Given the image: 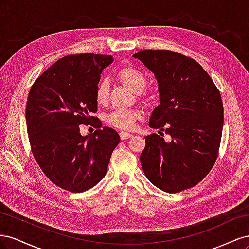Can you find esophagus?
I'll return each mask as SVG.
<instances>
[{"label": "esophagus", "mask_w": 249, "mask_h": 249, "mask_svg": "<svg viewBox=\"0 0 249 249\" xmlns=\"http://www.w3.org/2000/svg\"><path fill=\"white\" fill-rule=\"evenodd\" d=\"M119 136H120V139H122V140H125L127 138H131L133 135L130 134V133H127V132H120Z\"/></svg>", "instance_id": "esophagus-1"}]
</instances>
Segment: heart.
Here are the masks:
<instances>
[{"label":"heart","mask_w":249,"mask_h":249,"mask_svg":"<svg viewBox=\"0 0 249 249\" xmlns=\"http://www.w3.org/2000/svg\"><path fill=\"white\" fill-rule=\"evenodd\" d=\"M116 76L118 80L130 88L134 92L142 91L146 86V74L134 66H124L120 69ZM109 83L106 80L101 81L95 88V101L99 105H106L109 101ZM142 117L139 110L117 109L107 115L106 122L108 124L120 130H131L137 120Z\"/></svg>","instance_id":"heart-1"}]
</instances>
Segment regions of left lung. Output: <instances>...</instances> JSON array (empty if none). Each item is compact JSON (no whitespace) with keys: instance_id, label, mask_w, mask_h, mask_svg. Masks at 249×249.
<instances>
[{"instance_id":"1","label":"left lung","mask_w":249,"mask_h":249,"mask_svg":"<svg viewBox=\"0 0 249 249\" xmlns=\"http://www.w3.org/2000/svg\"><path fill=\"white\" fill-rule=\"evenodd\" d=\"M133 57L154 72L159 84L160 105L149 126L171 137L168 143L155 133L145 137L142 169L165 192L189 189L206 178L218 157L223 126L219 90L199 63L179 53L143 50Z\"/></svg>"}]
</instances>
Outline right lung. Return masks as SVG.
I'll return each mask as SVG.
<instances>
[{"mask_svg": "<svg viewBox=\"0 0 249 249\" xmlns=\"http://www.w3.org/2000/svg\"><path fill=\"white\" fill-rule=\"evenodd\" d=\"M112 56L84 53L59 59L37 78L28 95L26 123L33 156L51 182L70 192H84L105 177L120 141L115 130L102 126L95 88ZM93 124H91V123ZM93 125L82 137L80 124Z\"/></svg>", "mask_w": 249, "mask_h": 249, "instance_id": "add662e5", "label": "right lung"}]
</instances>
